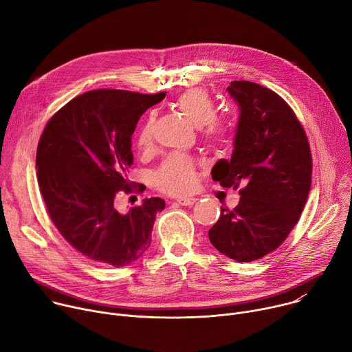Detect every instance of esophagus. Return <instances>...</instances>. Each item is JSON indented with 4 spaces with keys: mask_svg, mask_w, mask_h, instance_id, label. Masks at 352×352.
Returning a JSON list of instances; mask_svg holds the SVG:
<instances>
[{
    "mask_svg": "<svg viewBox=\"0 0 352 352\" xmlns=\"http://www.w3.org/2000/svg\"><path fill=\"white\" fill-rule=\"evenodd\" d=\"M177 202L181 206H192L196 202V199L195 197H179V199H177Z\"/></svg>",
    "mask_w": 352,
    "mask_h": 352,
    "instance_id": "1",
    "label": "esophagus"
}]
</instances>
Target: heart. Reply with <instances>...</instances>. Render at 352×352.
I'll list each match as a JSON object with an SVG mask.
<instances>
[{"mask_svg":"<svg viewBox=\"0 0 352 352\" xmlns=\"http://www.w3.org/2000/svg\"><path fill=\"white\" fill-rule=\"evenodd\" d=\"M174 107L195 126L200 136L212 147H223L234 136V124L216 116V106L210 94L202 87L182 91L174 102ZM155 114L148 113L136 132V144L147 150L153 143ZM196 162L185 155L168 156L153 173L156 188L167 195H184L192 190L196 182Z\"/></svg>","mask_w":352,"mask_h":352,"instance_id":"b5f03b06","label":"heart"}]
</instances>
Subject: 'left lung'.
<instances>
[{
	"instance_id": "1",
	"label": "left lung",
	"mask_w": 352,
	"mask_h": 352,
	"mask_svg": "<svg viewBox=\"0 0 352 352\" xmlns=\"http://www.w3.org/2000/svg\"><path fill=\"white\" fill-rule=\"evenodd\" d=\"M239 106L231 160H220L212 177L236 189L239 204L221 208L209 230L220 252L254 262L273 252L304 210L311 189L312 155L304 126L276 91L248 80L227 87Z\"/></svg>"
}]
</instances>
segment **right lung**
Returning a JSON list of instances; mask_svg holds the SVG:
<instances>
[{"instance_id":"right-lung-1","label":"right lung","mask_w":352,"mask_h":352,"mask_svg":"<svg viewBox=\"0 0 352 352\" xmlns=\"http://www.w3.org/2000/svg\"><path fill=\"white\" fill-rule=\"evenodd\" d=\"M164 96L90 90L60 109L40 136L37 182L48 217L74 249L100 265L122 267L139 259L166 208L160 197L144 199L126 213L116 204L120 190L142 192L128 179L131 136L140 116Z\"/></svg>"}]
</instances>
